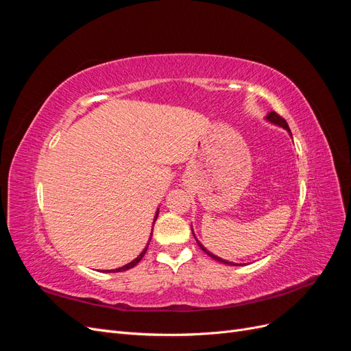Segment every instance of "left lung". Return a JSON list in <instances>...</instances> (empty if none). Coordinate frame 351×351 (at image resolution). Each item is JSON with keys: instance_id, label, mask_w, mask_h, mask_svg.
I'll use <instances>...</instances> for the list:
<instances>
[{"instance_id": "8db88e82", "label": "left lung", "mask_w": 351, "mask_h": 351, "mask_svg": "<svg viewBox=\"0 0 351 351\" xmlns=\"http://www.w3.org/2000/svg\"><path fill=\"white\" fill-rule=\"evenodd\" d=\"M265 120L269 121V123H272V124H275V125H280V127H282V129H285L287 132H289V134L291 136V132H290V127H289V124H287V121L282 119V117H280V115H278L277 112H275V111L268 112V114H267V117H265ZM192 231H193V228H192ZM193 236H195V232H193ZM195 239H196V236H195ZM196 241H197V244H199V247H200L202 250H204L206 254H209V256H210L212 259H215V261H218V262H221V263L231 265V267H234V265H237V263H234V262H228V261H226V259L218 258L217 254H214V253H210L209 250H206V247H204V244H202L197 239H196Z\"/></svg>"}]
</instances>
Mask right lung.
Segmentation results:
<instances>
[{"label":"right lung","mask_w":351,"mask_h":351,"mask_svg":"<svg viewBox=\"0 0 351 351\" xmlns=\"http://www.w3.org/2000/svg\"><path fill=\"white\" fill-rule=\"evenodd\" d=\"M158 214H159V209H156V214H155V218H154V222H152V230H154V224H155V221H156V218H158ZM151 239H152V232H151V237H149V241H151ZM149 241H147V244H146V247L142 250V253L139 254V256H137L136 259H133L132 262H129L127 265H124V267H121V268H117V269H108V271H105V272H123V271H127V269H130V268H133V267H136L137 263H139L141 261H142V258L145 256V253H146V250H147V246H149Z\"/></svg>","instance_id":"right-lung-1"}]
</instances>
